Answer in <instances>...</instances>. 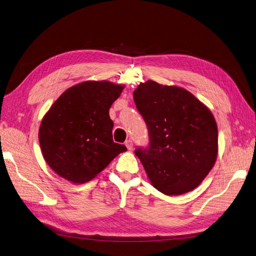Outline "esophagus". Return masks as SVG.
<instances>
[{
    "instance_id": "esophagus-1",
    "label": "esophagus",
    "mask_w": 256,
    "mask_h": 256,
    "mask_svg": "<svg viewBox=\"0 0 256 256\" xmlns=\"http://www.w3.org/2000/svg\"><path fill=\"white\" fill-rule=\"evenodd\" d=\"M125 146H126L128 150H132V149H133V142H132V140H128L125 142Z\"/></svg>"
}]
</instances>
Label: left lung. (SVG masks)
Returning a JSON list of instances; mask_svg holds the SVG:
<instances>
[{
  "label": "left lung",
  "instance_id": "obj_1",
  "mask_svg": "<svg viewBox=\"0 0 256 256\" xmlns=\"http://www.w3.org/2000/svg\"><path fill=\"white\" fill-rule=\"evenodd\" d=\"M148 126L150 146L136 155L151 184L166 196L192 192L218 157V126L210 108L188 90L152 80L133 92Z\"/></svg>",
  "mask_w": 256,
  "mask_h": 256
}]
</instances>
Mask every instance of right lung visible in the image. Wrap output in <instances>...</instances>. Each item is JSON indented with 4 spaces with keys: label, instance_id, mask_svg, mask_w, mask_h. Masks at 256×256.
Returning <instances> with one entry per match:
<instances>
[{
    "label": "right lung",
    "instance_id": "obj_1",
    "mask_svg": "<svg viewBox=\"0 0 256 256\" xmlns=\"http://www.w3.org/2000/svg\"><path fill=\"white\" fill-rule=\"evenodd\" d=\"M125 85L88 80L72 85L53 103L42 120L40 149L53 171L72 184L94 179L122 152L112 140L109 108Z\"/></svg>",
    "mask_w": 256,
    "mask_h": 256
}]
</instances>
